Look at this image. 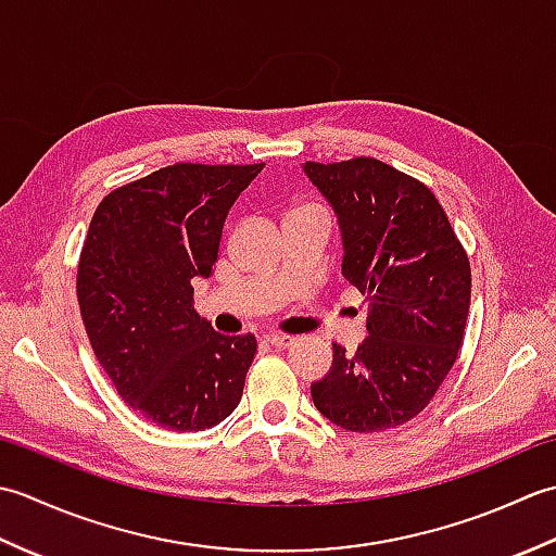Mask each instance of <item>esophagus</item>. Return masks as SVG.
<instances>
[{
	"instance_id": "1",
	"label": "esophagus",
	"mask_w": 556,
	"mask_h": 556,
	"mask_svg": "<svg viewBox=\"0 0 556 556\" xmlns=\"http://www.w3.org/2000/svg\"><path fill=\"white\" fill-rule=\"evenodd\" d=\"M265 341L269 346H277V349H289L293 346V341H296V337H289V334H267Z\"/></svg>"
}]
</instances>
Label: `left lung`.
<instances>
[{"mask_svg":"<svg viewBox=\"0 0 556 556\" xmlns=\"http://www.w3.org/2000/svg\"><path fill=\"white\" fill-rule=\"evenodd\" d=\"M303 172L334 207L341 275L370 303L368 339L311 384L313 404L351 432L404 425L456 363L470 305V263L428 186L375 157Z\"/></svg>","mask_w":556,"mask_h":556,"instance_id":"1","label":"left lung"}]
</instances>
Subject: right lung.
<instances>
[{
	"label": "right lung",
	"mask_w": 556,
	"mask_h": 556,
	"mask_svg": "<svg viewBox=\"0 0 556 556\" xmlns=\"http://www.w3.org/2000/svg\"><path fill=\"white\" fill-rule=\"evenodd\" d=\"M265 164L176 162L102 198L76 293L92 351L146 420L198 432L239 406L257 351L193 308V279L217 263L224 219Z\"/></svg>",
	"instance_id": "obj_1"
}]
</instances>
